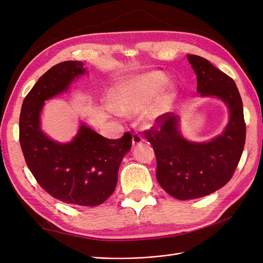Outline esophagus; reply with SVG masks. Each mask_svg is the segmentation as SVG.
<instances>
[{
  "instance_id": "obj_1",
  "label": "esophagus",
  "mask_w": 263,
  "mask_h": 263,
  "mask_svg": "<svg viewBox=\"0 0 263 263\" xmlns=\"http://www.w3.org/2000/svg\"><path fill=\"white\" fill-rule=\"evenodd\" d=\"M143 141H144L143 138H142L141 136H140L139 133H133V136H132V145H133V146L140 145Z\"/></svg>"
}]
</instances>
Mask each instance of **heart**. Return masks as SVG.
<instances>
[{
    "instance_id": "b5f03b06",
    "label": "heart",
    "mask_w": 263,
    "mask_h": 263,
    "mask_svg": "<svg viewBox=\"0 0 263 263\" xmlns=\"http://www.w3.org/2000/svg\"><path fill=\"white\" fill-rule=\"evenodd\" d=\"M166 81L167 77L161 71L127 77L111 90V105L115 111L124 115H134L144 109L142 119L152 123L168 111L174 101L175 93L172 87L159 93Z\"/></svg>"
}]
</instances>
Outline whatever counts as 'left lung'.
Instances as JSON below:
<instances>
[{"mask_svg": "<svg viewBox=\"0 0 263 263\" xmlns=\"http://www.w3.org/2000/svg\"><path fill=\"white\" fill-rule=\"evenodd\" d=\"M201 96H216L228 105L230 121L221 136L209 142H191L181 136L179 119L164 113L144 136L155 150L156 177L170 196L180 200L204 197L231 180L246 143L242 99L233 79L209 60L188 54Z\"/></svg>", "mask_w": 263, "mask_h": 263, "instance_id": "obj_1", "label": "left lung"}]
</instances>
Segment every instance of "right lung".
Instances as JSON below:
<instances>
[{"label": "right lung", "instance_id": "obj_1", "mask_svg": "<svg viewBox=\"0 0 263 263\" xmlns=\"http://www.w3.org/2000/svg\"><path fill=\"white\" fill-rule=\"evenodd\" d=\"M85 72L82 62L69 60L54 65L38 79L22 103L20 145L30 172L49 195L66 204L97 206L117 187L121 161L132 145L131 133L111 140L82 123L69 143H59L40 127L45 101L66 91Z\"/></svg>", "mask_w": 263, "mask_h": 263}]
</instances>
